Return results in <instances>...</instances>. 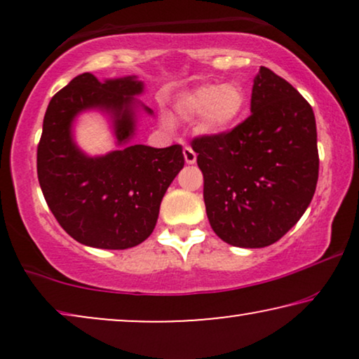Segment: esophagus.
Wrapping results in <instances>:
<instances>
[{"label":"esophagus","mask_w":359,"mask_h":359,"mask_svg":"<svg viewBox=\"0 0 359 359\" xmlns=\"http://www.w3.org/2000/svg\"><path fill=\"white\" fill-rule=\"evenodd\" d=\"M183 155H184V161H186V163L193 165L194 161H196V154H194V150L191 149V147H184V149H183Z\"/></svg>","instance_id":"obj_1"}]
</instances>
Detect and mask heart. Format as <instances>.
I'll list each match as a JSON object with an SVG mask.
<instances>
[{
  "label": "heart",
  "mask_w": 359,
  "mask_h": 359,
  "mask_svg": "<svg viewBox=\"0 0 359 359\" xmlns=\"http://www.w3.org/2000/svg\"><path fill=\"white\" fill-rule=\"evenodd\" d=\"M176 111L186 119L198 117L205 134L222 135L235 129L247 111V93L237 81L201 85L176 100Z\"/></svg>",
  "instance_id": "b5f03b06"
}]
</instances>
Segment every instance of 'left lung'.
Masks as SVG:
<instances>
[{
  "label": "left lung",
  "instance_id": "1",
  "mask_svg": "<svg viewBox=\"0 0 359 359\" xmlns=\"http://www.w3.org/2000/svg\"><path fill=\"white\" fill-rule=\"evenodd\" d=\"M252 114L227 134L191 140L210 227L233 247L278 242L311 204L318 180L316 116L269 68L253 81Z\"/></svg>",
  "mask_w": 359,
  "mask_h": 359
}]
</instances>
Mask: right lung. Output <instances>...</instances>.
Listing matches in <instances>:
<instances>
[{
  "label": "right lung",
  "mask_w": 359,
  "mask_h": 359,
  "mask_svg": "<svg viewBox=\"0 0 359 359\" xmlns=\"http://www.w3.org/2000/svg\"><path fill=\"white\" fill-rule=\"evenodd\" d=\"M142 90L134 76L101 83L83 73L48 102L37 145L39 184L62 229L88 247L126 250L149 238L161 199L184 166L181 145H127L91 158L73 142L72 121L97 107L114 116L117 142L126 144L134 134V96Z\"/></svg>",
  "instance_id": "right-lung-1"
}]
</instances>
